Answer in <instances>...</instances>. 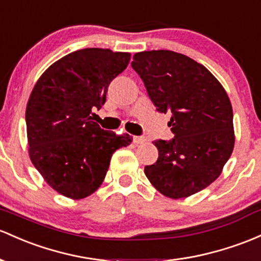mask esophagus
Here are the masks:
<instances>
[{
	"instance_id": "esophagus-1",
	"label": "esophagus",
	"mask_w": 261,
	"mask_h": 261,
	"mask_svg": "<svg viewBox=\"0 0 261 261\" xmlns=\"http://www.w3.org/2000/svg\"><path fill=\"white\" fill-rule=\"evenodd\" d=\"M146 141L145 137L142 136H133V142L135 145H140V144H144V142Z\"/></svg>"
}]
</instances>
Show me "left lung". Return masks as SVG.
Wrapping results in <instances>:
<instances>
[{
	"mask_svg": "<svg viewBox=\"0 0 261 261\" xmlns=\"http://www.w3.org/2000/svg\"><path fill=\"white\" fill-rule=\"evenodd\" d=\"M131 65L156 110L172 115L174 139L153 142L159 159L146 166V177L172 199L204 190L220 176L236 142L227 91L204 65L172 50L140 51Z\"/></svg>",
	"mask_w": 261,
	"mask_h": 261,
	"instance_id": "1",
	"label": "left lung"
}]
</instances>
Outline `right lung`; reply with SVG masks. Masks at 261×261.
<instances>
[{"label": "right lung", "mask_w": 261, "mask_h": 261, "mask_svg": "<svg viewBox=\"0 0 261 261\" xmlns=\"http://www.w3.org/2000/svg\"><path fill=\"white\" fill-rule=\"evenodd\" d=\"M130 58L126 51L101 48L75 50L53 63L31 93L25 108L30 159L48 186L67 198L93 194L113 153L133 141L127 134L102 130L91 117Z\"/></svg>", "instance_id": "obj_1"}]
</instances>
